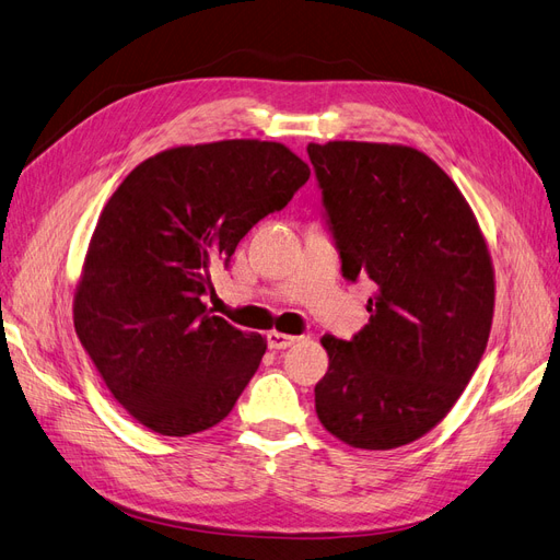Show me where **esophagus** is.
<instances>
[{
    "mask_svg": "<svg viewBox=\"0 0 560 560\" xmlns=\"http://www.w3.org/2000/svg\"><path fill=\"white\" fill-rule=\"evenodd\" d=\"M266 341H268V348L270 350H284V348H290V346H294L296 341H299V336H290V334H282V331H268V336H266Z\"/></svg>",
    "mask_w": 560,
    "mask_h": 560,
    "instance_id": "1",
    "label": "esophagus"
}]
</instances>
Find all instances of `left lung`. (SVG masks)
Returning <instances> with one entry per match:
<instances>
[{"mask_svg": "<svg viewBox=\"0 0 560 560\" xmlns=\"http://www.w3.org/2000/svg\"><path fill=\"white\" fill-rule=\"evenodd\" d=\"M348 280L376 282L369 325L329 354L315 385L322 425L352 448L389 451L442 422L488 343L495 270L467 198L404 144H308Z\"/></svg>", "mask_w": 560, "mask_h": 560, "instance_id": "left-lung-1", "label": "left lung"}]
</instances>
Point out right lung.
<instances>
[{
  "mask_svg": "<svg viewBox=\"0 0 560 560\" xmlns=\"http://www.w3.org/2000/svg\"><path fill=\"white\" fill-rule=\"evenodd\" d=\"M308 177V163L280 142L219 140L159 151L118 184L72 308L100 378L140 425L186 436L231 413L266 338L210 313V266Z\"/></svg>",
  "mask_w": 560,
  "mask_h": 560,
  "instance_id": "add662e5",
  "label": "right lung"
}]
</instances>
